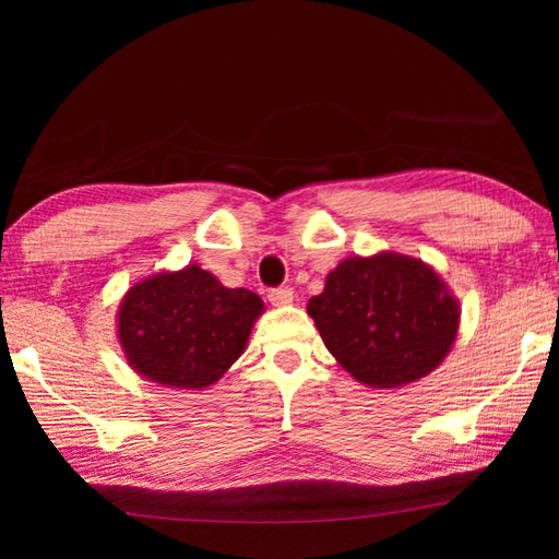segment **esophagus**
Listing matches in <instances>:
<instances>
[{
    "label": "esophagus",
    "instance_id": "1",
    "mask_svg": "<svg viewBox=\"0 0 559 559\" xmlns=\"http://www.w3.org/2000/svg\"><path fill=\"white\" fill-rule=\"evenodd\" d=\"M269 300L273 307H286L293 302V290L290 288H273V290H269Z\"/></svg>",
    "mask_w": 559,
    "mask_h": 559
}]
</instances>
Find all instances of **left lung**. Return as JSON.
<instances>
[{
  "label": "left lung",
  "instance_id": "left-lung-1",
  "mask_svg": "<svg viewBox=\"0 0 559 559\" xmlns=\"http://www.w3.org/2000/svg\"><path fill=\"white\" fill-rule=\"evenodd\" d=\"M307 314L350 377L396 389L442 365L459 334L461 307L423 259L377 252L348 257L329 271Z\"/></svg>",
  "mask_w": 559,
  "mask_h": 559
}]
</instances>
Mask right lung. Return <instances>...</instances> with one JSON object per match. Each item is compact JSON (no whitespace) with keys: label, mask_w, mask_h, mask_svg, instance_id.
Instances as JSON below:
<instances>
[{"label":"right lung","mask_w":559,"mask_h":559,"mask_svg":"<svg viewBox=\"0 0 559 559\" xmlns=\"http://www.w3.org/2000/svg\"><path fill=\"white\" fill-rule=\"evenodd\" d=\"M264 300L197 264L158 271L124 293L117 338L129 367L170 389H206L245 353Z\"/></svg>","instance_id":"obj_1"}]
</instances>
